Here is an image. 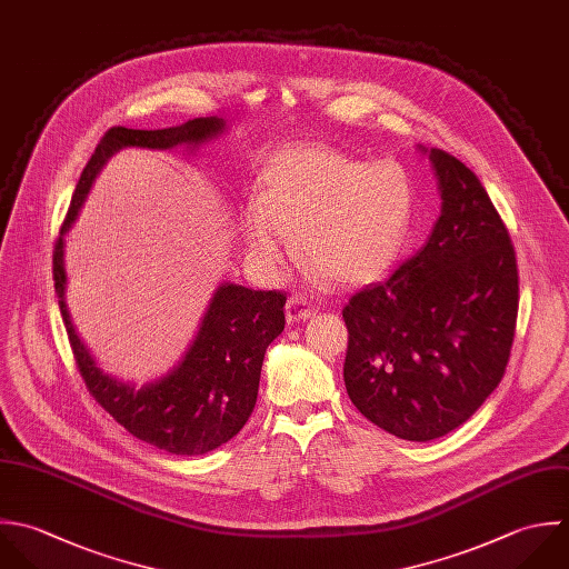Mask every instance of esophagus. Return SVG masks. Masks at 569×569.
<instances>
[{"label":"esophagus","mask_w":569,"mask_h":569,"mask_svg":"<svg viewBox=\"0 0 569 569\" xmlns=\"http://www.w3.org/2000/svg\"><path fill=\"white\" fill-rule=\"evenodd\" d=\"M286 315H288V321L290 323H297V321H306L315 315V306L301 297V295H292L286 303Z\"/></svg>","instance_id":"34e87169"}]
</instances>
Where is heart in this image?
I'll list each match as a JSON object with an SVG mask.
<instances>
[{"instance_id": "1", "label": "heart", "mask_w": 569, "mask_h": 569, "mask_svg": "<svg viewBox=\"0 0 569 569\" xmlns=\"http://www.w3.org/2000/svg\"><path fill=\"white\" fill-rule=\"evenodd\" d=\"M412 214V188L395 161L366 163L323 148H288L261 172V194L241 206L252 261L277 274L292 248L337 283H363L397 259Z\"/></svg>"}]
</instances>
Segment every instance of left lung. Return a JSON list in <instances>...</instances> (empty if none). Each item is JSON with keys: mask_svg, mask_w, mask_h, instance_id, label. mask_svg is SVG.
I'll return each instance as SVG.
<instances>
[{"mask_svg": "<svg viewBox=\"0 0 569 569\" xmlns=\"http://www.w3.org/2000/svg\"><path fill=\"white\" fill-rule=\"evenodd\" d=\"M441 217L426 246L343 308L357 410L406 441L463 426L506 375L519 315L510 232L479 177L432 148Z\"/></svg>", "mask_w": 569, "mask_h": 569, "instance_id": "8db88e82", "label": "left lung"}]
</instances>
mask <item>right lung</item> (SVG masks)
Here are the masks:
<instances>
[{
	"instance_id": "obj_1",
	"label": "right lung",
	"mask_w": 569,
	"mask_h": 569,
	"mask_svg": "<svg viewBox=\"0 0 569 569\" xmlns=\"http://www.w3.org/2000/svg\"><path fill=\"white\" fill-rule=\"evenodd\" d=\"M223 119L197 117L174 128H110L88 159L52 250V279L61 319L81 379L94 401L132 437L170 455H206L228 443L254 410L266 348L283 332L286 295L223 283L201 321L183 361L161 381L139 390L108 377L90 357L70 321L63 290V232L74 221L90 186L110 154L126 146L174 148L199 146L223 132Z\"/></svg>"
}]
</instances>
